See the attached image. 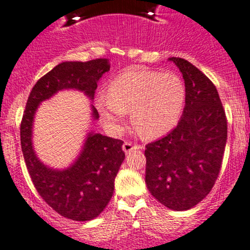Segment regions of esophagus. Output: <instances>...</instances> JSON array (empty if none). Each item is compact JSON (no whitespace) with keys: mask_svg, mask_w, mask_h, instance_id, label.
<instances>
[{"mask_svg":"<svg viewBox=\"0 0 250 250\" xmlns=\"http://www.w3.org/2000/svg\"><path fill=\"white\" fill-rule=\"evenodd\" d=\"M143 148V146L136 145V144H132V143H125L122 145V149L125 153H130V152L134 151V149H139Z\"/></svg>","mask_w":250,"mask_h":250,"instance_id":"esophagus-1","label":"esophagus"}]
</instances>
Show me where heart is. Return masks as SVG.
<instances>
[{
  "label": "heart",
  "mask_w": 250,
  "mask_h": 250,
  "mask_svg": "<svg viewBox=\"0 0 250 250\" xmlns=\"http://www.w3.org/2000/svg\"><path fill=\"white\" fill-rule=\"evenodd\" d=\"M186 104V86L175 73L128 68L99 93L96 106L111 133L122 130L127 112L145 138H159L176 127Z\"/></svg>",
  "instance_id": "b5f03b06"
}]
</instances>
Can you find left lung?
Here are the masks:
<instances>
[{"label":"left lung","instance_id":"left-lung-1","mask_svg":"<svg viewBox=\"0 0 250 250\" xmlns=\"http://www.w3.org/2000/svg\"><path fill=\"white\" fill-rule=\"evenodd\" d=\"M182 73L186 104L175 129L145 149L149 193L172 211H187L206 198L222 167L228 122L217 88L187 60L170 57Z\"/></svg>","mask_w":250,"mask_h":250}]
</instances>
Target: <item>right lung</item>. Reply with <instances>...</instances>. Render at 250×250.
I'll list each match as a JSON object with an SVG mask.
<instances>
[{
	"label": "right lung",
	"mask_w": 250,
	"mask_h": 250,
	"mask_svg": "<svg viewBox=\"0 0 250 250\" xmlns=\"http://www.w3.org/2000/svg\"><path fill=\"white\" fill-rule=\"evenodd\" d=\"M109 70L107 59L60 63L33 86L21 122V149L37 191L57 213L78 222L97 218L111 200L115 177L125 158L123 141L90 130L74 162L64 169H55L44 164L35 151L36 112L43 102L64 90L83 92L92 102L98 81ZM91 117L99 118L92 104Z\"/></svg>",
	"instance_id": "obj_1"
}]
</instances>
